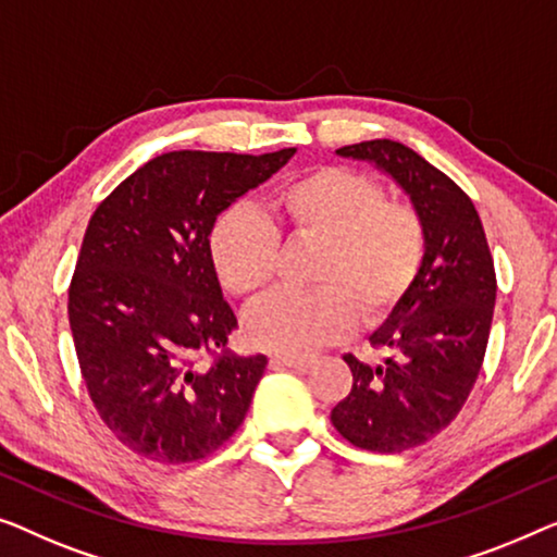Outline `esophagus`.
Listing matches in <instances>:
<instances>
[{
	"mask_svg": "<svg viewBox=\"0 0 557 557\" xmlns=\"http://www.w3.org/2000/svg\"><path fill=\"white\" fill-rule=\"evenodd\" d=\"M272 366H285L293 368V371H308L312 366V358H297V356H272L270 358Z\"/></svg>",
	"mask_w": 557,
	"mask_h": 557,
	"instance_id": "obj_1",
	"label": "esophagus"
}]
</instances>
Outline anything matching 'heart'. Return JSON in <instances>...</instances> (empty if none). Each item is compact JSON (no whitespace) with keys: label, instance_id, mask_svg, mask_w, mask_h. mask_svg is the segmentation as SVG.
<instances>
[{"label":"heart","instance_id":"1","mask_svg":"<svg viewBox=\"0 0 557 557\" xmlns=\"http://www.w3.org/2000/svg\"><path fill=\"white\" fill-rule=\"evenodd\" d=\"M280 224L302 239L323 242L312 289H280L245 318L255 346L310 356L341 341L360 318H386L411 293L426 257V230L406 203L386 201L379 182L350 169L323 166L280 186L272 197ZM209 260L237 297L260 295L275 277L277 230L247 207L216 216Z\"/></svg>","mask_w":557,"mask_h":557}]
</instances>
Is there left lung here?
Listing matches in <instances>:
<instances>
[{
  "label": "left lung",
  "mask_w": 557,
  "mask_h": 557,
  "mask_svg": "<svg viewBox=\"0 0 557 557\" xmlns=\"http://www.w3.org/2000/svg\"><path fill=\"white\" fill-rule=\"evenodd\" d=\"M335 153L394 178L426 230L411 293L368 338L386 356L373 366L343 356L354 388L331 411L333 426L358 449L398 454L436 436L465 406L487 350L495 262L472 199L409 146L379 138Z\"/></svg>",
  "instance_id": "left-lung-1"
}]
</instances>
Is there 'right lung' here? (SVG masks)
<instances>
[{
	"label": "right lung",
	"mask_w": 557,
	"mask_h": 557,
	"mask_svg": "<svg viewBox=\"0 0 557 557\" xmlns=\"http://www.w3.org/2000/svg\"><path fill=\"white\" fill-rule=\"evenodd\" d=\"M295 156L171 151L115 186L70 282L75 354L100 419L140 457L186 465L247 417L268 358L226 354L237 315L209 260L211 224ZM223 348L211 367L198 358Z\"/></svg>",
	"instance_id": "right-lung-1"
}]
</instances>
